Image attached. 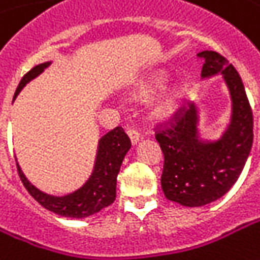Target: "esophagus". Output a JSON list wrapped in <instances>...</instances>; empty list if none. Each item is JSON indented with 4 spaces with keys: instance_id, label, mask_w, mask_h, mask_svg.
<instances>
[{
    "instance_id": "1",
    "label": "esophagus",
    "mask_w": 260,
    "mask_h": 260,
    "mask_svg": "<svg viewBox=\"0 0 260 260\" xmlns=\"http://www.w3.org/2000/svg\"><path fill=\"white\" fill-rule=\"evenodd\" d=\"M126 134H128V137H129L131 143H132V145H135L138 141H140V132L135 129H128L126 131Z\"/></svg>"
}]
</instances>
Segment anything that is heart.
Instances as JSON below:
<instances>
[{
    "label": "heart",
    "instance_id": "b5f03b06",
    "mask_svg": "<svg viewBox=\"0 0 260 260\" xmlns=\"http://www.w3.org/2000/svg\"><path fill=\"white\" fill-rule=\"evenodd\" d=\"M165 82H166V75H163V73L151 75L134 88V91L131 92V99L135 101H147L160 89ZM184 91H185V88L182 84L171 85L169 88H166L161 94H159L154 99L153 104H151L153 117L166 119L172 115L184 95Z\"/></svg>",
    "mask_w": 260,
    "mask_h": 260
}]
</instances>
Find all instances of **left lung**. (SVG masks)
I'll return each mask as SVG.
<instances>
[{"label":"left lung","mask_w":260,"mask_h":260,"mask_svg":"<svg viewBox=\"0 0 260 260\" xmlns=\"http://www.w3.org/2000/svg\"><path fill=\"white\" fill-rule=\"evenodd\" d=\"M202 78L223 75L233 100V115L218 141H202L197 132V109L181 107L156 128L165 163L161 190L181 206L200 207L221 199L236 184L253 144V113L240 75L216 51H202Z\"/></svg>","instance_id":"obj_1"}]
</instances>
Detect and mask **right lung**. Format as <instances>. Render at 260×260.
Returning a JSON list of instances; mask_svg holds the SVG:
<instances>
[{
  "mask_svg": "<svg viewBox=\"0 0 260 260\" xmlns=\"http://www.w3.org/2000/svg\"><path fill=\"white\" fill-rule=\"evenodd\" d=\"M48 66H50V61L38 64L34 69L29 70L22 78L20 84L14 92V97L20 92V89L24 85L41 75L44 69H47ZM129 148L131 140L120 126L107 132L99 141L97 160H95L92 175L85 182L84 187L61 197H55V196H50V194L39 191L35 185H32L26 179L19 165H17V171L26 190L29 191V194L41 206H44L60 216L86 218V216L97 213L104 207L110 206L115 202L117 174L120 171L122 160Z\"/></svg>",
  "mask_w": 260,
  "mask_h": 260,
  "instance_id": "obj_1",
  "label": "right lung"
}]
</instances>
